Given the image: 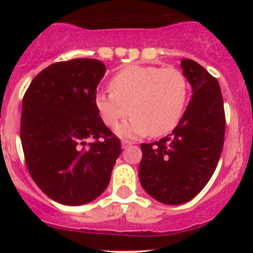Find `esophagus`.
Wrapping results in <instances>:
<instances>
[{"label":"esophagus","instance_id":"1","mask_svg":"<svg viewBox=\"0 0 253 253\" xmlns=\"http://www.w3.org/2000/svg\"><path fill=\"white\" fill-rule=\"evenodd\" d=\"M131 144H133V143L129 142V140H123V142H122V147H123V148H128V147L131 146Z\"/></svg>","mask_w":253,"mask_h":253}]
</instances>
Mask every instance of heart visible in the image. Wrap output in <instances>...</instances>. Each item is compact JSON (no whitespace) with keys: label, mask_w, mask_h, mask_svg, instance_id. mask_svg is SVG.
<instances>
[{"label":"heart","mask_w":253,"mask_h":253,"mask_svg":"<svg viewBox=\"0 0 253 253\" xmlns=\"http://www.w3.org/2000/svg\"><path fill=\"white\" fill-rule=\"evenodd\" d=\"M111 92L95 97L96 109L107 126L116 128L122 137H161L176 128L187 101L186 77L177 68L130 66L116 73L110 82Z\"/></svg>","instance_id":"heart-1"}]
</instances>
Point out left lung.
<instances>
[{
	"instance_id": "1",
	"label": "left lung",
	"mask_w": 253,
	"mask_h": 253,
	"mask_svg": "<svg viewBox=\"0 0 253 253\" xmlns=\"http://www.w3.org/2000/svg\"><path fill=\"white\" fill-rule=\"evenodd\" d=\"M181 69L193 88L184 115L171 137L140 144V185L167 205L184 204L204 189L224 143V106L216 78L191 59L181 60Z\"/></svg>"
}]
</instances>
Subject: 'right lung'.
I'll use <instances>...</instances> for the list:
<instances>
[{"label": "right lung", "mask_w": 253, "mask_h": 253, "mask_svg": "<svg viewBox=\"0 0 253 253\" xmlns=\"http://www.w3.org/2000/svg\"><path fill=\"white\" fill-rule=\"evenodd\" d=\"M105 72L91 58L58 62L31 81L22 99L20 137L29 173L59 204L84 205L101 195L122 153L95 105ZM88 139L95 142L84 147Z\"/></svg>", "instance_id": "obj_1"}]
</instances>
